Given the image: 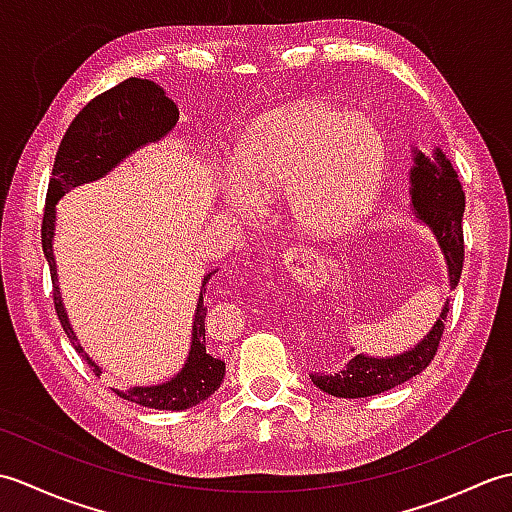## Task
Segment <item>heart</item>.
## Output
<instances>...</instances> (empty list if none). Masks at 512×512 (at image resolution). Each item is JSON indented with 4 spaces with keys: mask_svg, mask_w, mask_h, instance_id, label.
I'll return each instance as SVG.
<instances>
[{
    "mask_svg": "<svg viewBox=\"0 0 512 512\" xmlns=\"http://www.w3.org/2000/svg\"><path fill=\"white\" fill-rule=\"evenodd\" d=\"M385 165V138L363 114L306 103L259 121L237 154L239 182L226 198L242 215H255L264 195L288 191L301 228L334 233L372 206Z\"/></svg>",
    "mask_w": 512,
    "mask_h": 512,
    "instance_id": "heart-1",
    "label": "heart"
}]
</instances>
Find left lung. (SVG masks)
<instances>
[{"label":"left lung","instance_id":"1","mask_svg":"<svg viewBox=\"0 0 512 512\" xmlns=\"http://www.w3.org/2000/svg\"><path fill=\"white\" fill-rule=\"evenodd\" d=\"M413 154H416L413 156L416 167L411 169L413 211L418 213L420 220L431 226L433 235L438 237V244L449 266V284L455 290L464 264L462 184L451 162L442 154V149H436L433 158L420 154V151H413ZM447 312L449 299L444 303V310L436 325H433V330L413 350L391 358L356 354L339 372H312V383L325 394L336 398H367L402 385L433 361L442 341Z\"/></svg>","mask_w":512,"mask_h":512}]
</instances>
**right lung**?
<instances>
[{"mask_svg":"<svg viewBox=\"0 0 512 512\" xmlns=\"http://www.w3.org/2000/svg\"><path fill=\"white\" fill-rule=\"evenodd\" d=\"M176 121L178 107L160 85H156L154 81L129 76L123 83L114 85L112 90L96 96V99H92L74 116V121L65 129V134L61 138L57 156H54L52 176L48 182L46 195V209H43L41 222V246L50 266L54 312H57V317L63 325L65 334H68L70 343L74 345V350L88 361L96 376L101 374V369L90 361L79 341H76L61 303V292L57 286V268H54L52 255L54 206H57L65 191L79 187L83 182L103 178L107 171H112L118 162L132 154L134 149L165 136L169 129L176 125ZM213 275L215 270L204 277L198 310H195L193 319L191 350L182 372L176 378H171L169 383H162L156 387H129L123 391L116 389V396L149 409L180 411L198 405V402L209 398L213 391L220 387L224 378V361L211 352V345L206 341L204 330L206 306L202 292H206V286H209V279Z\"/></svg>","mask_w":512,"mask_h":512,"instance_id":"add662e5","label":"right lung"}]
</instances>
